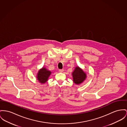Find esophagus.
Returning a JSON list of instances; mask_svg holds the SVG:
<instances>
[{"label": "esophagus", "mask_w": 127, "mask_h": 127, "mask_svg": "<svg viewBox=\"0 0 127 127\" xmlns=\"http://www.w3.org/2000/svg\"><path fill=\"white\" fill-rule=\"evenodd\" d=\"M64 71V69H59V72H60V73H62L63 71Z\"/></svg>", "instance_id": "34e87169"}]
</instances>
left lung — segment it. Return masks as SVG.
I'll list each match as a JSON object with an SVG mask.
<instances>
[{"instance_id":"8db88e82","label":"left lung","mask_w":127,"mask_h":127,"mask_svg":"<svg viewBox=\"0 0 127 127\" xmlns=\"http://www.w3.org/2000/svg\"><path fill=\"white\" fill-rule=\"evenodd\" d=\"M72 76L74 82L77 85L82 83L85 80L87 76L86 74L83 70L78 66L75 68L72 73Z\"/></svg>"}]
</instances>
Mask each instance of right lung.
I'll return each instance as SVG.
<instances>
[{"mask_svg":"<svg viewBox=\"0 0 127 127\" xmlns=\"http://www.w3.org/2000/svg\"><path fill=\"white\" fill-rule=\"evenodd\" d=\"M51 73V72L50 71L47 70L45 67H43L38 72L36 77L37 79L40 83L44 84L48 81Z\"/></svg>","mask_w":127,"mask_h":127,"instance_id":"add662e5","label":"right lung"}]
</instances>
